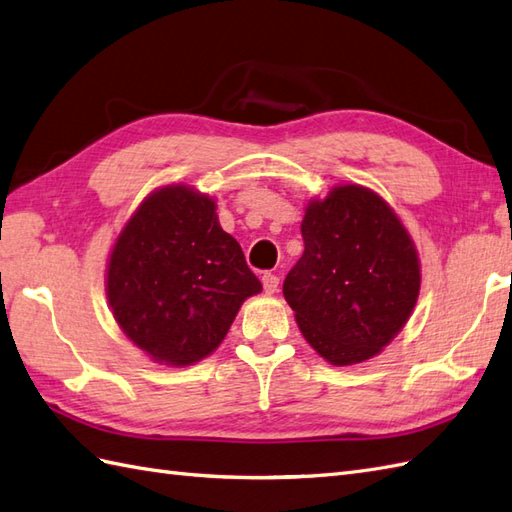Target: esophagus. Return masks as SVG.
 <instances>
[{
  "label": "esophagus",
  "mask_w": 512,
  "mask_h": 512,
  "mask_svg": "<svg viewBox=\"0 0 512 512\" xmlns=\"http://www.w3.org/2000/svg\"><path fill=\"white\" fill-rule=\"evenodd\" d=\"M261 283H264L266 294H274V292H277V287H279V277H277V274H272V272H264Z\"/></svg>",
  "instance_id": "1"
}]
</instances>
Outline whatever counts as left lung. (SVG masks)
<instances>
[{"label":"left lung","mask_w":512,"mask_h":512,"mask_svg":"<svg viewBox=\"0 0 512 512\" xmlns=\"http://www.w3.org/2000/svg\"><path fill=\"white\" fill-rule=\"evenodd\" d=\"M305 253L283 281L298 329L333 365L376 357L409 320L419 296L411 235L376 192L348 183L311 201Z\"/></svg>","instance_id":"obj_1"}]
</instances>
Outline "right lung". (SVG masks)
<instances>
[{
  "label": "right lung",
  "mask_w": 512,
  "mask_h": 512,
  "mask_svg": "<svg viewBox=\"0 0 512 512\" xmlns=\"http://www.w3.org/2000/svg\"><path fill=\"white\" fill-rule=\"evenodd\" d=\"M106 292L131 342L181 368L212 355L261 283L238 240L222 231L214 199L179 183L147 196L129 218L112 248Z\"/></svg>",
  "instance_id": "1"
}]
</instances>
